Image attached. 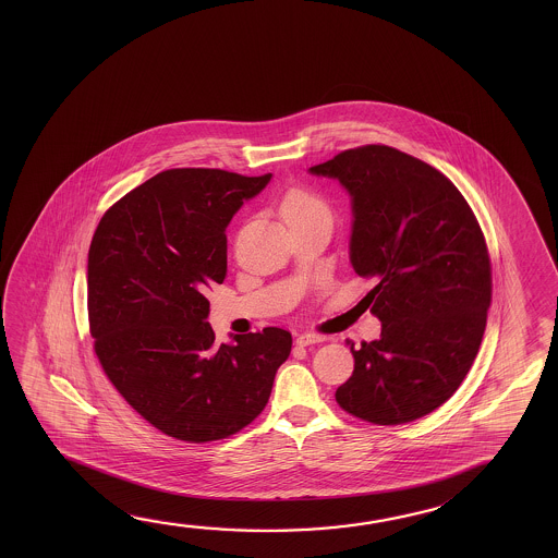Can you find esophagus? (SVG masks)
<instances>
[{
  "label": "esophagus",
  "mask_w": 558,
  "mask_h": 558,
  "mask_svg": "<svg viewBox=\"0 0 558 558\" xmlns=\"http://www.w3.org/2000/svg\"><path fill=\"white\" fill-rule=\"evenodd\" d=\"M295 342H298L300 347H310V344H319V342H325V337H323V335H317V332H302V335H298Z\"/></svg>",
  "instance_id": "1"
}]
</instances>
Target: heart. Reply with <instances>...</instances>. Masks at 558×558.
<instances>
[{
	"label": "heart",
	"mask_w": 558,
	"mask_h": 558,
	"mask_svg": "<svg viewBox=\"0 0 558 558\" xmlns=\"http://www.w3.org/2000/svg\"><path fill=\"white\" fill-rule=\"evenodd\" d=\"M320 210H327L325 202L320 201L315 192L307 191V189H292L283 196L282 216L286 221Z\"/></svg>",
	"instance_id": "b5f03b06"
}]
</instances>
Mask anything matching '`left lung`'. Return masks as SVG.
Returning a JSON list of instances; mask_svg holds the SVG:
<instances>
[{"label":"left lung","instance_id":"left-lung-1","mask_svg":"<svg viewBox=\"0 0 558 558\" xmlns=\"http://www.w3.org/2000/svg\"><path fill=\"white\" fill-rule=\"evenodd\" d=\"M311 174L352 198L350 263L374 278L367 293L381 338L350 344L354 372L337 402L393 426L436 411L475 362L493 298L483 231L446 174L389 146L347 149Z\"/></svg>","mask_w":558,"mask_h":558}]
</instances>
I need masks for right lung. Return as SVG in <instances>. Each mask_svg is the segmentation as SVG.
Here are the masks:
<instances>
[{
    "label": "right lung",
    "mask_w": 558,
    "mask_h": 558,
    "mask_svg": "<svg viewBox=\"0 0 558 558\" xmlns=\"http://www.w3.org/2000/svg\"><path fill=\"white\" fill-rule=\"evenodd\" d=\"M270 177L169 169L112 204L93 235L95 354L130 407L171 438L204 444L245 428L290 356L288 330L231 335L218 347L206 320L204 293L228 272L226 228Z\"/></svg>",
    "instance_id": "1"
}]
</instances>
